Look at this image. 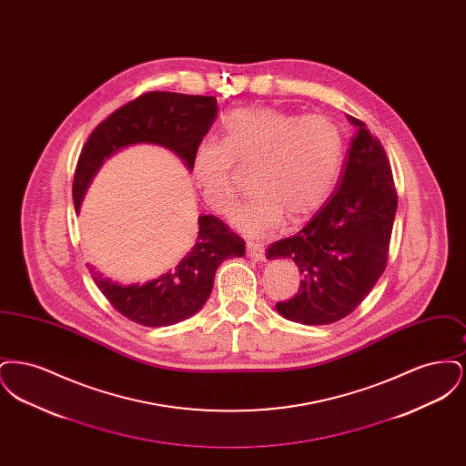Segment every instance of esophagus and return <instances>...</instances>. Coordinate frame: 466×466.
I'll use <instances>...</instances> for the list:
<instances>
[{
    "label": "esophagus",
    "mask_w": 466,
    "mask_h": 466,
    "mask_svg": "<svg viewBox=\"0 0 466 466\" xmlns=\"http://www.w3.org/2000/svg\"><path fill=\"white\" fill-rule=\"evenodd\" d=\"M246 255L255 260H262L266 257V246L258 241H248L246 243Z\"/></svg>",
    "instance_id": "esophagus-1"
}]
</instances>
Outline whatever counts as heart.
<instances>
[{
  "mask_svg": "<svg viewBox=\"0 0 466 466\" xmlns=\"http://www.w3.org/2000/svg\"><path fill=\"white\" fill-rule=\"evenodd\" d=\"M346 152L340 126L327 115H297L278 108H241L222 120V141L196 148L190 173L206 200L227 217L238 199L236 166L251 169L253 196L232 222L246 234L264 236L283 222L318 211L339 179Z\"/></svg>",
  "mask_w": 466,
  "mask_h": 466,
  "instance_id": "obj_1",
  "label": "heart"
}]
</instances>
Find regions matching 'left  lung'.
I'll return each instance as SVG.
<instances>
[{
    "mask_svg": "<svg viewBox=\"0 0 466 466\" xmlns=\"http://www.w3.org/2000/svg\"><path fill=\"white\" fill-rule=\"evenodd\" d=\"M348 120L358 131L339 187L299 234L267 248V258H293L304 278L297 295L276 304L304 325H330L351 314L388 264L399 204L391 166L365 122Z\"/></svg>",
    "mask_w": 466,
    "mask_h": 466,
    "instance_id": "obj_1",
    "label": "left lung"
}]
</instances>
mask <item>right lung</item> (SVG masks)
I'll list each match as a JSON object with an SVG mask.
<instances>
[{
    "label": "right lung",
    "mask_w": 466,
    "mask_h": 466,
    "mask_svg": "<svg viewBox=\"0 0 466 466\" xmlns=\"http://www.w3.org/2000/svg\"><path fill=\"white\" fill-rule=\"evenodd\" d=\"M217 97L177 92H147L113 111L86 141L73 177V202L76 211L105 158L134 143L167 147L190 169L192 156L217 116ZM244 241L225 223L199 217V236L192 249L175 268L145 285H116L87 267L92 279L111 306L122 316L143 327H167L194 316L208 300L217 268L223 260L243 257Z\"/></svg>",
    "instance_id": "obj_1"
}]
</instances>
